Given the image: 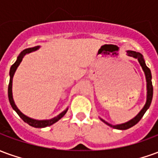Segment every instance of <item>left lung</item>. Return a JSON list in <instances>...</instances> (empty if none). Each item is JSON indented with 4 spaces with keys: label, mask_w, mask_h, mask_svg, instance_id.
I'll list each match as a JSON object with an SVG mask.
<instances>
[{
    "label": "left lung",
    "mask_w": 158,
    "mask_h": 158,
    "mask_svg": "<svg viewBox=\"0 0 158 158\" xmlns=\"http://www.w3.org/2000/svg\"><path fill=\"white\" fill-rule=\"evenodd\" d=\"M127 53H128V56H133V57H135V58L138 59L139 64L142 67L143 70H144V72H145V74H146V82H147V100H146V105L144 106L142 110L139 112V114H138L135 118H134L131 119L130 121L125 123H122V124H118V125H112V124H110L108 123H106V121H104L103 119H102V122L106 123V124L109 125L110 127H113V128L117 129H122V130L129 129V128H131V127H133L134 125H135L136 123L139 122V120L141 119V118L144 116V114H145V113L146 112V110L149 108L150 105H151V102H152V100L153 96V87L152 83V73H151V70H150L149 68L146 65L145 61H144V59H143L142 55H141L139 52H133V51H128Z\"/></svg>",
    "instance_id": "obj_1"
}]
</instances>
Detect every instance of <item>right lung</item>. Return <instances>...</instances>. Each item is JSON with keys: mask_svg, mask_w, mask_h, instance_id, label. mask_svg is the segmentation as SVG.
<instances>
[{"mask_svg": "<svg viewBox=\"0 0 158 158\" xmlns=\"http://www.w3.org/2000/svg\"><path fill=\"white\" fill-rule=\"evenodd\" d=\"M39 48V46H35V47H32V48H28L25 49V50H23L21 53H20V55L17 59V61H16L13 64L11 67V69H10V81H9V85H8V98H9V102H10V104H11V106L13 109L15 110V112L18 114H19V116L24 121L25 123H27L29 125L32 126V127H35V128H45L46 126H51L53 123H55L56 122H57L59 119H61L62 117L65 115V113H67V110L65 111H63L62 113H60L58 116L54 118L51 119V120H41V121H40V120H35V119L30 118H28L25 115H23L19 109H18V107L16 106L15 103L13 102V98H12V78H13V74H14V73H15L16 69L17 68L19 67V65L20 64V62H22L23 58V56L26 55V54H28V53H30V52H34V51H35L37 49Z\"/></svg>", "mask_w": 158, "mask_h": 158, "instance_id": "add662e5", "label": "right lung"}]
</instances>
